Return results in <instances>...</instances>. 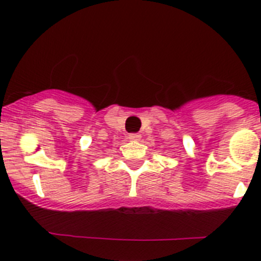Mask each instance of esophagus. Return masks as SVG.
<instances>
[{
	"instance_id": "obj_1",
	"label": "esophagus",
	"mask_w": 261,
	"mask_h": 261,
	"mask_svg": "<svg viewBox=\"0 0 261 261\" xmlns=\"http://www.w3.org/2000/svg\"><path fill=\"white\" fill-rule=\"evenodd\" d=\"M140 138H141L140 134H130V135H128V139H130L131 141H138V140H140Z\"/></svg>"
}]
</instances>
